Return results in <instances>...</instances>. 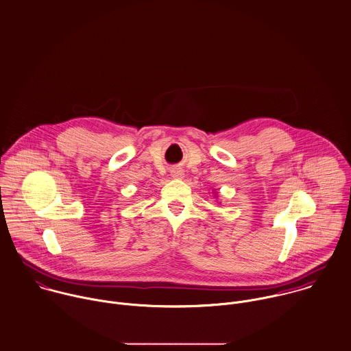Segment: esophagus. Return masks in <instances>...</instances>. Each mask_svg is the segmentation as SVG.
I'll return each mask as SVG.
<instances>
[{
  "label": "esophagus",
  "mask_w": 351,
  "mask_h": 351,
  "mask_svg": "<svg viewBox=\"0 0 351 351\" xmlns=\"http://www.w3.org/2000/svg\"><path fill=\"white\" fill-rule=\"evenodd\" d=\"M183 171H180V169H173V171H171V176L173 178V179H182L183 178Z\"/></svg>",
  "instance_id": "obj_1"
}]
</instances>
